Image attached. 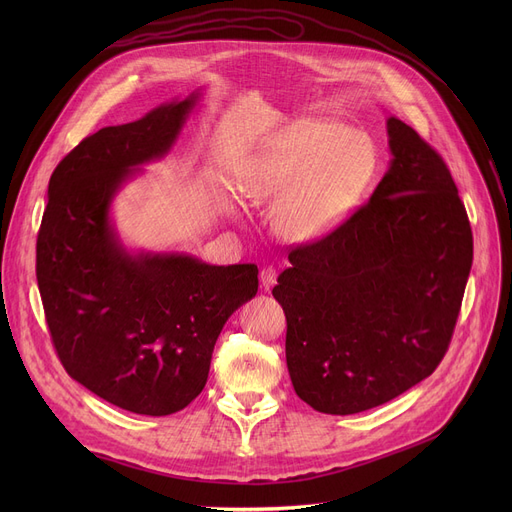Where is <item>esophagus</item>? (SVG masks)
Wrapping results in <instances>:
<instances>
[{
    "label": "esophagus",
    "instance_id": "esophagus-1",
    "mask_svg": "<svg viewBox=\"0 0 512 512\" xmlns=\"http://www.w3.org/2000/svg\"><path fill=\"white\" fill-rule=\"evenodd\" d=\"M259 280H261V286H263V290H270V288L276 284V280H278V272H276V267H272V265H265L263 270L259 272Z\"/></svg>",
    "mask_w": 512,
    "mask_h": 512
}]
</instances>
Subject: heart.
Instances as JSON below:
<instances>
[{
    "label": "heart",
    "mask_w": 512,
    "mask_h": 512,
    "mask_svg": "<svg viewBox=\"0 0 512 512\" xmlns=\"http://www.w3.org/2000/svg\"><path fill=\"white\" fill-rule=\"evenodd\" d=\"M378 170L367 132L334 120H299L267 141L240 172L251 203L278 205L276 230L294 242L332 234L359 207Z\"/></svg>",
    "instance_id": "b5f03b06"
}]
</instances>
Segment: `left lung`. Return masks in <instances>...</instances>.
<instances>
[{
    "mask_svg": "<svg viewBox=\"0 0 512 512\" xmlns=\"http://www.w3.org/2000/svg\"><path fill=\"white\" fill-rule=\"evenodd\" d=\"M390 170L332 234L294 247L274 299L294 392L353 415L407 392L444 359L473 263V234L442 155L388 118Z\"/></svg>",
    "mask_w": 512,
    "mask_h": 512,
    "instance_id": "8db88e82",
    "label": "left lung"
}]
</instances>
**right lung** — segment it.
<instances>
[{
	"label": "right lung",
	"instance_id": "1",
	"mask_svg": "<svg viewBox=\"0 0 512 512\" xmlns=\"http://www.w3.org/2000/svg\"><path fill=\"white\" fill-rule=\"evenodd\" d=\"M199 95L80 141L53 170L37 236V284L72 380L139 415H172L205 388L215 340L257 294V265L130 255L110 222L118 188L164 157Z\"/></svg>",
	"mask_w": 512,
	"mask_h": 512
}]
</instances>
